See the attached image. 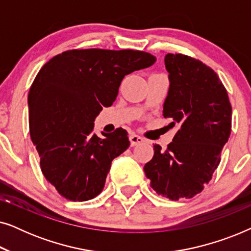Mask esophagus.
Here are the masks:
<instances>
[{"label":"esophagus","instance_id":"1","mask_svg":"<svg viewBox=\"0 0 251 251\" xmlns=\"http://www.w3.org/2000/svg\"><path fill=\"white\" fill-rule=\"evenodd\" d=\"M129 139H130V144H131V146L139 145V144H142V143L145 142V139H144L143 137L136 135V133H130Z\"/></svg>","mask_w":251,"mask_h":251}]
</instances>
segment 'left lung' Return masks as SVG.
Segmentation results:
<instances>
[{
	"mask_svg": "<svg viewBox=\"0 0 251 251\" xmlns=\"http://www.w3.org/2000/svg\"><path fill=\"white\" fill-rule=\"evenodd\" d=\"M164 65L170 85L163 116L178 131L166 151L154 145L144 171L157 194L177 201L193 198L211 179L231 135L232 107L218 75L200 60L168 53Z\"/></svg>",
	"mask_w": 251,
	"mask_h": 251,
	"instance_id": "1",
	"label": "left lung"
}]
</instances>
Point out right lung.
I'll use <instances>...</instances> for the list:
<instances>
[{"instance_id":"right-lung-1","label":"right lung","mask_w":251,"mask_h":251,"mask_svg":"<svg viewBox=\"0 0 251 251\" xmlns=\"http://www.w3.org/2000/svg\"><path fill=\"white\" fill-rule=\"evenodd\" d=\"M155 60L138 50H68L37 73L28 94L30 138L44 177L67 200L100 194L112 161L130 142L122 128L99 138L95 119L114 102L126 75Z\"/></svg>"}]
</instances>
